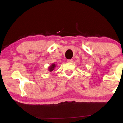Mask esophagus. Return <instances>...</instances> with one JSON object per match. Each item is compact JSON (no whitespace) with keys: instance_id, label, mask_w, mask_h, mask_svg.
Returning a JSON list of instances; mask_svg holds the SVG:
<instances>
[{"instance_id":"esophagus-1","label":"esophagus","mask_w":123,"mask_h":123,"mask_svg":"<svg viewBox=\"0 0 123 123\" xmlns=\"http://www.w3.org/2000/svg\"><path fill=\"white\" fill-rule=\"evenodd\" d=\"M73 61V59H70V60H68V62H72Z\"/></svg>"}]
</instances>
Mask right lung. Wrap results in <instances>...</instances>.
Masks as SVG:
<instances>
[{
	"mask_svg": "<svg viewBox=\"0 0 123 123\" xmlns=\"http://www.w3.org/2000/svg\"><path fill=\"white\" fill-rule=\"evenodd\" d=\"M55 67V64H54V63H53V64H52L51 65L50 67H49V71L50 72H51L53 71V70L54 69Z\"/></svg>",
	"mask_w": 123,
	"mask_h": 123,
	"instance_id": "obj_1",
	"label": "right lung"
}]
</instances>
